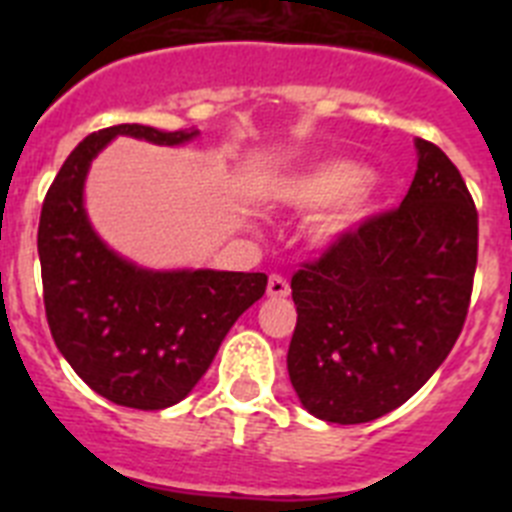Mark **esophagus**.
<instances>
[{"label":"esophagus","instance_id":"1","mask_svg":"<svg viewBox=\"0 0 512 512\" xmlns=\"http://www.w3.org/2000/svg\"><path fill=\"white\" fill-rule=\"evenodd\" d=\"M266 295H269L271 300H282V297H287L289 295L287 279L279 277V274H271L269 284H266Z\"/></svg>","mask_w":512,"mask_h":512}]
</instances>
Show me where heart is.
I'll use <instances>...</instances> for the list:
<instances>
[{
    "mask_svg": "<svg viewBox=\"0 0 512 512\" xmlns=\"http://www.w3.org/2000/svg\"><path fill=\"white\" fill-rule=\"evenodd\" d=\"M266 200L292 210H318L310 225L315 246H336L366 223L377 207V182L348 158H328L305 169L289 171L266 187Z\"/></svg>",
    "mask_w": 512,
    "mask_h": 512,
    "instance_id": "heart-1",
    "label": "heart"
}]
</instances>
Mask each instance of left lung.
<instances>
[{
  "instance_id": "obj_1",
  "label": "left lung",
  "mask_w": 512,
  "mask_h": 512,
  "mask_svg": "<svg viewBox=\"0 0 512 512\" xmlns=\"http://www.w3.org/2000/svg\"><path fill=\"white\" fill-rule=\"evenodd\" d=\"M415 151L402 205L369 217L292 277L289 379L302 408L325 423H369L400 408L467 320L477 210L441 148L415 138Z\"/></svg>"
}]
</instances>
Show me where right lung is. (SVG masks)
Returning <instances> with one entry per match:
<instances>
[{"label":"right lung","mask_w":512,"mask_h":512,"mask_svg":"<svg viewBox=\"0 0 512 512\" xmlns=\"http://www.w3.org/2000/svg\"><path fill=\"white\" fill-rule=\"evenodd\" d=\"M117 135L182 146L200 130L112 125L87 135L45 194L38 225L43 302L51 336L97 395L164 410L194 390L243 312L266 292L261 271L146 269L122 259L92 228L84 182Z\"/></svg>","instance_id":"right-lung-1"}]
</instances>
